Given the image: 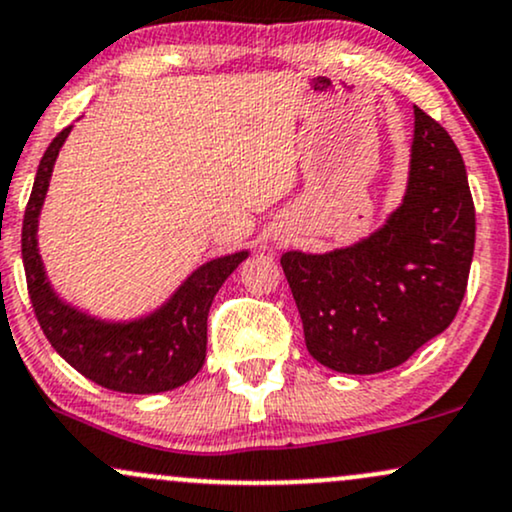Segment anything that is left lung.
<instances>
[{
	"label": "left lung",
	"instance_id": "8db88e82",
	"mask_svg": "<svg viewBox=\"0 0 512 512\" xmlns=\"http://www.w3.org/2000/svg\"><path fill=\"white\" fill-rule=\"evenodd\" d=\"M472 252L465 162L446 128L415 107L408 190L389 221L350 248L281 257L310 355L343 374L403 365L458 315Z\"/></svg>",
	"mask_w": 512,
	"mask_h": 512
}]
</instances>
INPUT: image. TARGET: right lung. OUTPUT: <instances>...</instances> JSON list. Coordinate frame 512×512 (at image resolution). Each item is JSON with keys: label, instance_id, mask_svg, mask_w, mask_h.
Returning <instances> with one entry per match:
<instances>
[{"label": "right lung", "instance_id": "right-lung-1", "mask_svg": "<svg viewBox=\"0 0 512 512\" xmlns=\"http://www.w3.org/2000/svg\"><path fill=\"white\" fill-rule=\"evenodd\" d=\"M71 126L49 143L35 174L26 214L21 252L35 317L52 348L83 377L109 391L162 393L183 386L200 372L207 355V315L221 283L248 252L217 257L183 281L166 305L150 317L126 324L102 322L61 303L49 286L38 252V217L49 176Z\"/></svg>", "mask_w": 512, "mask_h": 512}]
</instances>
